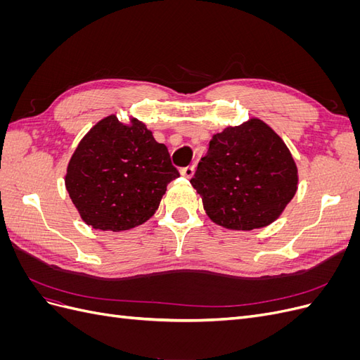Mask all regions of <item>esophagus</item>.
<instances>
[{
    "mask_svg": "<svg viewBox=\"0 0 360 360\" xmlns=\"http://www.w3.org/2000/svg\"><path fill=\"white\" fill-rule=\"evenodd\" d=\"M180 174H181L183 177H186V179H192V177H193V174H195V167H193V165L184 167V168H181V169H180Z\"/></svg>",
    "mask_w": 360,
    "mask_h": 360,
    "instance_id": "esophagus-1",
    "label": "esophagus"
}]
</instances>
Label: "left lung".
<instances>
[{"instance_id":"1","label":"left lung","mask_w":360,"mask_h":360,"mask_svg":"<svg viewBox=\"0 0 360 360\" xmlns=\"http://www.w3.org/2000/svg\"><path fill=\"white\" fill-rule=\"evenodd\" d=\"M205 214L233 231L275 222L297 191L291 151L263 120L250 118L214 134L191 180Z\"/></svg>"}]
</instances>
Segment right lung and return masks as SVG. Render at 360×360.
I'll return each mask as SVG.
<instances>
[{
    "instance_id": "add662e5",
    "label": "right lung",
    "mask_w": 360,
    "mask_h": 360,
    "mask_svg": "<svg viewBox=\"0 0 360 360\" xmlns=\"http://www.w3.org/2000/svg\"><path fill=\"white\" fill-rule=\"evenodd\" d=\"M180 176L168 148L130 117L111 114L79 141L64 184L81 219L102 231H126L153 216L168 183Z\"/></svg>"
}]
</instances>
